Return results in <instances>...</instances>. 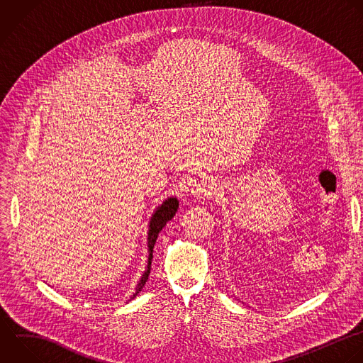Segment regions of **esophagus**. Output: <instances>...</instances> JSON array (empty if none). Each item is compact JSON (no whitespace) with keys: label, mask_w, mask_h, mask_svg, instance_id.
Instances as JSON below:
<instances>
[{"label":"esophagus","mask_w":363,"mask_h":363,"mask_svg":"<svg viewBox=\"0 0 363 363\" xmlns=\"http://www.w3.org/2000/svg\"><path fill=\"white\" fill-rule=\"evenodd\" d=\"M191 193L196 197H210L216 194V184L213 183V180H201L199 183L194 184V187L191 189Z\"/></svg>","instance_id":"esophagus-1"}]
</instances>
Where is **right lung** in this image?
Segmentation results:
<instances>
[{"mask_svg": "<svg viewBox=\"0 0 363 363\" xmlns=\"http://www.w3.org/2000/svg\"><path fill=\"white\" fill-rule=\"evenodd\" d=\"M177 207H179V201L177 199L174 197H170L167 199L166 201H163V204L156 210V213L153 214L152 220H150V224H149V235H147V245H149V261H147V268L146 271L143 272L138 286H136V291L135 294L130 296V299H133L140 291L142 288L145 286L147 278H149V274H150V267H152V261H153V248H155V244H156V240H157V235L159 233L162 231V228L166 225L167 221H170L176 211H177Z\"/></svg>", "mask_w": 363, "mask_h": 363, "instance_id": "add662e5", "label": "right lung"}]
</instances>
